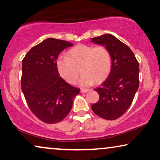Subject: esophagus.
Listing matches in <instances>:
<instances>
[{
  "label": "esophagus",
  "mask_w": 160,
  "mask_h": 160,
  "mask_svg": "<svg viewBox=\"0 0 160 160\" xmlns=\"http://www.w3.org/2000/svg\"><path fill=\"white\" fill-rule=\"evenodd\" d=\"M89 89H81V92L82 93H86L87 92H89Z\"/></svg>",
  "instance_id": "obj_1"
}]
</instances>
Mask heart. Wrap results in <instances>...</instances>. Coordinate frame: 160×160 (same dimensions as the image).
I'll list each match as a JSON object with an SVG mask.
<instances>
[{
    "instance_id": "obj_1",
    "label": "heart",
    "mask_w": 160,
    "mask_h": 160,
    "mask_svg": "<svg viewBox=\"0 0 160 160\" xmlns=\"http://www.w3.org/2000/svg\"><path fill=\"white\" fill-rule=\"evenodd\" d=\"M56 66L60 76L68 84L76 82L80 68L83 75L78 83L82 87H88L94 82L100 83L107 78L111 69V56L102 46L81 44L70 49L68 57H59Z\"/></svg>"
}]
</instances>
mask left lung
I'll list each match as a JSON object with an SVG mask.
<instances>
[{"instance_id":"obj_1","label":"left lung","mask_w":160,"mask_h":160,"mask_svg":"<svg viewBox=\"0 0 160 160\" xmlns=\"http://www.w3.org/2000/svg\"><path fill=\"white\" fill-rule=\"evenodd\" d=\"M91 40L107 48L111 56L110 73L95 89L100 98L92 105V110L102 119H117L128 111L138 89V62L130 47L112 35L104 34Z\"/></svg>"}]
</instances>
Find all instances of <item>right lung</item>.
Here are the masks:
<instances>
[{
  "instance_id": "obj_1",
  "label": "right lung",
  "mask_w": 160,
  "mask_h": 160,
  "mask_svg": "<svg viewBox=\"0 0 160 160\" xmlns=\"http://www.w3.org/2000/svg\"><path fill=\"white\" fill-rule=\"evenodd\" d=\"M72 46L68 41L49 38L32 47L22 60V91L30 111L45 123L64 119L80 92L60 77L56 66L60 52Z\"/></svg>"
}]
</instances>
